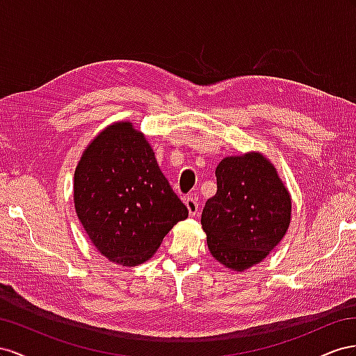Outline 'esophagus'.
<instances>
[{"mask_svg": "<svg viewBox=\"0 0 356 356\" xmlns=\"http://www.w3.org/2000/svg\"><path fill=\"white\" fill-rule=\"evenodd\" d=\"M185 206L188 207L189 216H197V215H198L200 209H198V202H197V200H195V198L186 197V198H185Z\"/></svg>", "mask_w": 356, "mask_h": 356, "instance_id": "obj_1", "label": "esophagus"}]
</instances>
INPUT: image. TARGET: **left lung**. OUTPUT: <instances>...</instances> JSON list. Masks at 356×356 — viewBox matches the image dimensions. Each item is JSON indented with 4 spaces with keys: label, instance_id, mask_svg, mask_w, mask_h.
<instances>
[{
    "label": "left lung",
    "instance_id": "1",
    "mask_svg": "<svg viewBox=\"0 0 356 356\" xmlns=\"http://www.w3.org/2000/svg\"><path fill=\"white\" fill-rule=\"evenodd\" d=\"M215 175L218 191L202 209L201 225L213 258L243 271L285 236L291 197L271 162L255 152L223 158Z\"/></svg>",
    "mask_w": 356,
    "mask_h": 356
}]
</instances>
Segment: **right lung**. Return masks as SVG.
<instances>
[{"mask_svg": "<svg viewBox=\"0 0 356 356\" xmlns=\"http://www.w3.org/2000/svg\"><path fill=\"white\" fill-rule=\"evenodd\" d=\"M74 206L95 248L127 267L154 255L189 213L129 122L107 127L85 150L74 172Z\"/></svg>", "mask_w": 356, "mask_h": 356, "instance_id": "right-lung-1", "label": "right lung"}]
</instances>
